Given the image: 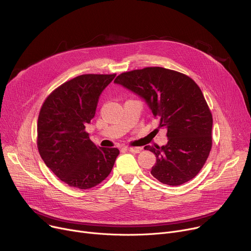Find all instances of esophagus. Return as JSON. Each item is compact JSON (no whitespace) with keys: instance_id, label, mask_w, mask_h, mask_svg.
I'll return each mask as SVG.
<instances>
[{"instance_id":"obj_1","label":"esophagus","mask_w":251,"mask_h":251,"mask_svg":"<svg viewBox=\"0 0 251 251\" xmlns=\"http://www.w3.org/2000/svg\"><path fill=\"white\" fill-rule=\"evenodd\" d=\"M122 149H124V150H126V151H129V152H131V153H134V154H137V153H139L140 151H141V149L140 148H134V147H124V148H122Z\"/></svg>"}]
</instances>
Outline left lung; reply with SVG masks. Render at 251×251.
Wrapping results in <instances>:
<instances>
[{"label":"left lung","mask_w":251,"mask_h":251,"mask_svg":"<svg viewBox=\"0 0 251 251\" xmlns=\"http://www.w3.org/2000/svg\"><path fill=\"white\" fill-rule=\"evenodd\" d=\"M145 100L159 128L167 130L166 145L146 146L156 156L151 174L169 186L194 178L211 149L212 116L201 88L189 76L164 67L121 74L114 80Z\"/></svg>","instance_id":"8db88e82"}]
</instances>
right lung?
I'll return each mask as SVG.
<instances>
[{
	"instance_id": "right-lung-1",
	"label": "right lung",
	"mask_w": 251,
	"mask_h": 251,
	"mask_svg": "<svg viewBox=\"0 0 251 251\" xmlns=\"http://www.w3.org/2000/svg\"><path fill=\"white\" fill-rule=\"evenodd\" d=\"M116 75H83L64 82L44 102L38 120V149L50 171L69 187L97 186L110 174L117 148L96 146L85 126L99 96Z\"/></svg>"
}]
</instances>
